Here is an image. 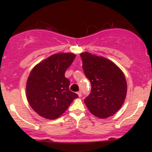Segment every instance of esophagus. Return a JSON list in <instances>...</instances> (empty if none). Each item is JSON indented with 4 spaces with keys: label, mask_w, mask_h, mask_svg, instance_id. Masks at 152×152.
<instances>
[{
    "label": "esophagus",
    "mask_w": 152,
    "mask_h": 152,
    "mask_svg": "<svg viewBox=\"0 0 152 152\" xmlns=\"http://www.w3.org/2000/svg\"><path fill=\"white\" fill-rule=\"evenodd\" d=\"M77 94H78V96L81 97V91H78V92H77Z\"/></svg>",
    "instance_id": "1"
}]
</instances>
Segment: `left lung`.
<instances>
[{
  "label": "left lung",
  "instance_id": "1",
  "mask_svg": "<svg viewBox=\"0 0 152 152\" xmlns=\"http://www.w3.org/2000/svg\"><path fill=\"white\" fill-rule=\"evenodd\" d=\"M81 55L84 74L91 84V93L84 99L94 116L106 118L121 109L126 96L124 74L114 62L103 56L83 52Z\"/></svg>",
  "mask_w": 152,
  "mask_h": 152
}]
</instances>
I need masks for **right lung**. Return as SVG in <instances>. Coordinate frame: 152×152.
Listing matches in <instances>:
<instances>
[{
  "instance_id": "right-lung-1",
  "label": "right lung",
  "mask_w": 152,
  "mask_h": 152,
  "mask_svg": "<svg viewBox=\"0 0 152 152\" xmlns=\"http://www.w3.org/2000/svg\"><path fill=\"white\" fill-rule=\"evenodd\" d=\"M76 58L72 53H58L38 63L26 82V98L39 116L56 119L61 116L78 95L69 90L65 72Z\"/></svg>"
}]
</instances>
